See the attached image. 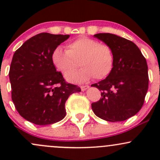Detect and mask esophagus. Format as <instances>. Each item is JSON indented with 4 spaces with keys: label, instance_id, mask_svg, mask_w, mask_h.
Listing matches in <instances>:
<instances>
[{
    "label": "esophagus",
    "instance_id": "1",
    "mask_svg": "<svg viewBox=\"0 0 160 160\" xmlns=\"http://www.w3.org/2000/svg\"><path fill=\"white\" fill-rule=\"evenodd\" d=\"M80 88H81L82 90H86L89 88V86H88V85H86V86H81Z\"/></svg>",
    "mask_w": 160,
    "mask_h": 160
}]
</instances>
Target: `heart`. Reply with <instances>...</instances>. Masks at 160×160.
<instances>
[{"label": "heart", "mask_w": 160, "mask_h": 160, "mask_svg": "<svg viewBox=\"0 0 160 160\" xmlns=\"http://www.w3.org/2000/svg\"><path fill=\"white\" fill-rule=\"evenodd\" d=\"M52 61L64 77L69 75L67 80L83 83L93 77L97 80L107 77L113 70L114 56L108 45L101 44L98 40L88 37H80L68 43L67 50L56 47L52 53ZM79 63L82 68L72 74Z\"/></svg>", "instance_id": "obj_1"}]
</instances>
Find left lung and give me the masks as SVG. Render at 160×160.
Masks as SVG:
<instances>
[{
	"label": "left lung",
	"instance_id": "obj_1",
	"mask_svg": "<svg viewBox=\"0 0 160 160\" xmlns=\"http://www.w3.org/2000/svg\"><path fill=\"white\" fill-rule=\"evenodd\" d=\"M95 38L108 45L114 56L111 72L93 83L101 90V98L92 103L93 113L108 122H122L139 111L149 87L146 59L132 41L110 33H98Z\"/></svg>",
	"mask_w": 160,
	"mask_h": 160
}]
</instances>
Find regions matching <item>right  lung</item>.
<instances>
[{"instance_id":"1","label":"right lung","mask_w":160,"mask_h":160,"mask_svg":"<svg viewBox=\"0 0 160 160\" xmlns=\"http://www.w3.org/2000/svg\"><path fill=\"white\" fill-rule=\"evenodd\" d=\"M69 35L42 32L17 49L11 61L9 78L11 98L25 120L38 125H52L66 116L65 103L70 94L81 91L67 83L52 61V53Z\"/></svg>"}]
</instances>
